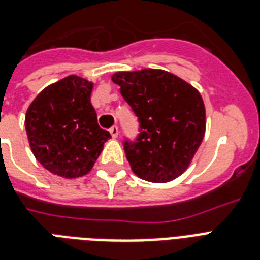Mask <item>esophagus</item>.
<instances>
[{
  "label": "esophagus",
  "instance_id": "1",
  "mask_svg": "<svg viewBox=\"0 0 260 260\" xmlns=\"http://www.w3.org/2000/svg\"><path fill=\"white\" fill-rule=\"evenodd\" d=\"M109 132H110V135H112V138L116 139L118 136V128L116 125L112 126V128L109 129Z\"/></svg>",
  "mask_w": 260,
  "mask_h": 260
}]
</instances>
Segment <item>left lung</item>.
<instances>
[{
	"label": "left lung",
	"mask_w": 260,
	"mask_h": 260,
	"mask_svg": "<svg viewBox=\"0 0 260 260\" xmlns=\"http://www.w3.org/2000/svg\"><path fill=\"white\" fill-rule=\"evenodd\" d=\"M112 81L140 122L136 142H124L139 178L166 183L186 171L205 135V105L190 83L169 71H118Z\"/></svg>",
	"instance_id": "obj_1"
}]
</instances>
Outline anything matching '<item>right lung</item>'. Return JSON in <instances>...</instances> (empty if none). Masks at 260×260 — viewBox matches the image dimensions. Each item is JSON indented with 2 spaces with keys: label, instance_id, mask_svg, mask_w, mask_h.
Wrapping results in <instances>:
<instances>
[{
  "label": "right lung",
  "instance_id": "add662e5",
  "mask_svg": "<svg viewBox=\"0 0 260 260\" xmlns=\"http://www.w3.org/2000/svg\"><path fill=\"white\" fill-rule=\"evenodd\" d=\"M93 82L69 75L42 90L25 114V129L35 158L62 178L86 175L110 139L100 128L90 102Z\"/></svg>",
  "mask_w": 260,
  "mask_h": 260
}]
</instances>
